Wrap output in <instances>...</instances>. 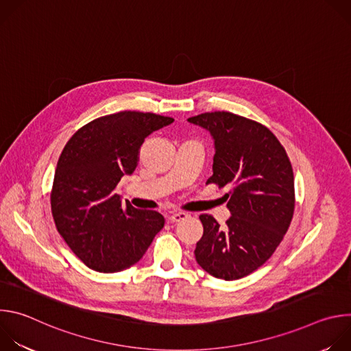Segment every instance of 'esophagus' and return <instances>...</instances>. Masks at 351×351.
Masks as SVG:
<instances>
[{"label":"esophagus","instance_id":"esophagus-1","mask_svg":"<svg viewBox=\"0 0 351 351\" xmlns=\"http://www.w3.org/2000/svg\"><path fill=\"white\" fill-rule=\"evenodd\" d=\"M187 217H189V215H187L186 213H173L172 215H169V221H171L172 223H178V222H180V221H184Z\"/></svg>","mask_w":351,"mask_h":351}]
</instances>
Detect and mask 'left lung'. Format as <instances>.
Here are the masks:
<instances>
[{"instance_id":"1","label":"left lung","mask_w":351,"mask_h":351,"mask_svg":"<svg viewBox=\"0 0 351 351\" xmlns=\"http://www.w3.org/2000/svg\"><path fill=\"white\" fill-rule=\"evenodd\" d=\"M208 130L215 156L208 183L229 187L230 218L221 226L199 215L204 226L195 261L210 275L236 280L258 269L282 241L294 211V176L283 145L264 125L232 112L187 119Z\"/></svg>"}]
</instances>
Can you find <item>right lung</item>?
Returning <instances> with one entry per match:
<instances>
[{
    "mask_svg": "<svg viewBox=\"0 0 351 351\" xmlns=\"http://www.w3.org/2000/svg\"><path fill=\"white\" fill-rule=\"evenodd\" d=\"M172 122L152 112L122 111L84 125L64 147L51 213L62 239L90 269L112 274L134 265L164 228L160 213L122 204L117 186L134 172L144 138Z\"/></svg>",
    "mask_w": 351,
    "mask_h": 351,
    "instance_id": "1",
    "label": "right lung"
}]
</instances>
